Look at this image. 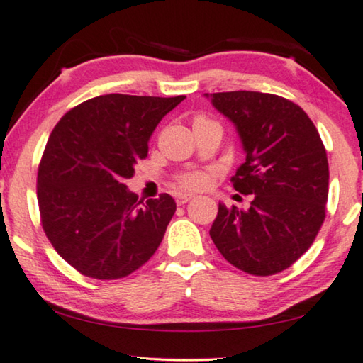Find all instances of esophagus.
Returning <instances> with one entry per match:
<instances>
[{"mask_svg":"<svg viewBox=\"0 0 363 363\" xmlns=\"http://www.w3.org/2000/svg\"><path fill=\"white\" fill-rule=\"evenodd\" d=\"M194 198V194H190V193H178L177 194V204H185L188 201H191V199Z\"/></svg>","mask_w":363,"mask_h":363,"instance_id":"esophagus-1","label":"esophagus"}]
</instances>
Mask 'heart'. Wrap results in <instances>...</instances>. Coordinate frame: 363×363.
Segmentation results:
<instances>
[{
  "instance_id": "b5f03b06",
  "label": "heart",
  "mask_w": 363,
  "mask_h": 363,
  "mask_svg": "<svg viewBox=\"0 0 363 363\" xmlns=\"http://www.w3.org/2000/svg\"><path fill=\"white\" fill-rule=\"evenodd\" d=\"M180 182H182L183 186L193 188V190H196V188H203V186L208 185L209 173L201 172V170L188 172V173H185V175H182Z\"/></svg>"
}]
</instances>
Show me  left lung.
I'll return each instance as SVG.
<instances>
[{
	"label": "left lung",
	"instance_id": "1",
	"mask_svg": "<svg viewBox=\"0 0 363 363\" xmlns=\"http://www.w3.org/2000/svg\"><path fill=\"white\" fill-rule=\"evenodd\" d=\"M238 130L245 162L233 185L249 209L219 203L209 229L229 264L267 277L288 269L316 239L325 218L328 155L313 121L290 99L259 91L204 93Z\"/></svg>",
	"mask_w": 363,
	"mask_h": 363
}]
</instances>
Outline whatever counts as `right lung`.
<instances>
[{
    "instance_id": "obj_1",
    "label": "right lung",
    "mask_w": 363,
    "mask_h": 363,
    "mask_svg": "<svg viewBox=\"0 0 363 363\" xmlns=\"http://www.w3.org/2000/svg\"><path fill=\"white\" fill-rule=\"evenodd\" d=\"M183 99L103 94L70 109L52 130L38 173L42 228L83 275L128 277L159 249L175 199L164 193L139 201L124 182L147 157L157 124Z\"/></svg>"
}]
</instances>
